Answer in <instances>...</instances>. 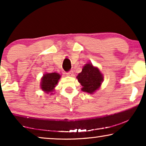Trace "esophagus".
<instances>
[{
  "label": "esophagus",
  "instance_id": "34e87169",
  "mask_svg": "<svg viewBox=\"0 0 146 146\" xmlns=\"http://www.w3.org/2000/svg\"><path fill=\"white\" fill-rule=\"evenodd\" d=\"M66 75H67L68 76H73V71L72 70L68 71V72L66 73Z\"/></svg>",
  "mask_w": 146,
  "mask_h": 146
}]
</instances>
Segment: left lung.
<instances>
[{"instance_id": "1", "label": "left lung", "mask_w": 146, "mask_h": 146, "mask_svg": "<svg viewBox=\"0 0 146 146\" xmlns=\"http://www.w3.org/2000/svg\"><path fill=\"white\" fill-rule=\"evenodd\" d=\"M76 78L82 86V90L88 93H93L97 90L103 80L99 70L93 67L91 64H86Z\"/></svg>"}]
</instances>
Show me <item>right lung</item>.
Wrapping results in <instances>:
<instances>
[{
    "label": "right lung",
    "instance_id": "1",
    "mask_svg": "<svg viewBox=\"0 0 146 146\" xmlns=\"http://www.w3.org/2000/svg\"><path fill=\"white\" fill-rule=\"evenodd\" d=\"M60 78V75L56 73L45 74L41 80L42 90L47 93L53 92ZM51 94H53V93H51Z\"/></svg>",
    "mask_w": 146,
    "mask_h": 146
}]
</instances>
